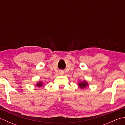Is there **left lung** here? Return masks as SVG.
Returning a JSON list of instances; mask_svg holds the SVG:
<instances>
[{"label":"left lung","instance_id":"obj_1","mask_svg":"<svg viewBox=\"0 0 125 125\" xmlns=\"http://www.w3.org/2000/svg\"><path fill=\"white\" fill-rule=\"evenodd\" d=\"M79 86L81 89H84L85 87H86L87 86V83L85 82H82V83H79Z\"/></svg>","mask_w":125,"mask_h":125}]
</instances>
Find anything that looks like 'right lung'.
I'll list each match as a JSON object with an SVG mask.
<instances>
[{"label":"right lung","instance_id":"obj_1","mask_svg":"<svg viewBox=\"0 0 125 125\" xmlns=\"http://www.w3.org/2000/svg\"><path fill=\"white\" fill-rule=\"evenodd\" d=\"M42 85V83H39L38 84H37V86L39 87H41Z\"/></svg>","mask_w":125,"mask_h":125}]
</instances>
